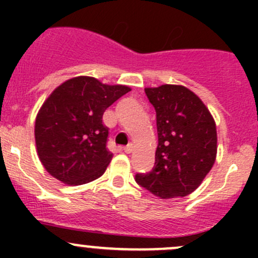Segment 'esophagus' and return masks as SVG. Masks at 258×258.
<instances>
[{"mask_svg": "<svg viewBox=\"0 0 258 258\" xmlns=\"http://www.w3.org/2000/svg\"><path fill=\"white\" fill-rule=\"evenodd\" d=\"M132 148H134V146H132V145H127V146H124V147L122 148V150H123V152L130 153V152H132Z\"/></svg>", "mask_w": 258, "mask_h": 258, "instance_id": "34e87169", "label": "esophagus"}]
</instances>
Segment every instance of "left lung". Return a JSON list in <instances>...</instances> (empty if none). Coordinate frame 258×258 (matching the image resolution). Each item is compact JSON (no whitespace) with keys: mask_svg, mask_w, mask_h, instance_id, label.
Returning a JSON list of instances; mask_svg holds the SVG:
<instances>
[{"mask_svg":"<svg viewBox=\"0 0 258 258\" xmlns=\"http://www.w3.org/2000/svg\"><path fill=\"white\" fill-rule=\"evenodd\" d=\"M156 111L158 146L155 166L137 173L136 182L160 199L183 197L201 184L217 153L213 117L184 86L162 85L145 88Z\"/></svg>","mask_w":258,"mask_h":258,"instance_id":"1","label":"left lung"}]
</instances>
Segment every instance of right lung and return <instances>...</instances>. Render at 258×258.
<instances>
[{"label":"right lung","mask_w":258,"mask_h":258,"mask_svg":"<svg viewBox=\"0 0 258 258\" xmlns=\"http://www.w3.org/2000/svg\"><path fill=\"white\" fill-rule=\"evenodd\" d=\"M128 91L127 86L105 85L93 77L80 76L49 95L35 123L38 157L49 175L70 186L88 183L103 175L112 160L103 112Z\"/></svg>","instance_id":"1"}]
</instances>
